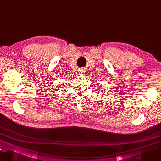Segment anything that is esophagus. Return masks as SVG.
Masks as SVG:
<instances>
[{
	"mask_svg": "<svg viewBox=\"0 0 161 161\" xmlns=\"http://www.w3.org/2000/svg\"><path fill=\"white\" fill-rule=\"evenodd\" d=\"M85 72V70L84 69H81L80 70V73H84Z\"/></svg>",
	"mask_w": 161,
	"mask_h": 161,
	"instance_id": "34e87169",
	"label": "esophagus"
}]
</instances>
